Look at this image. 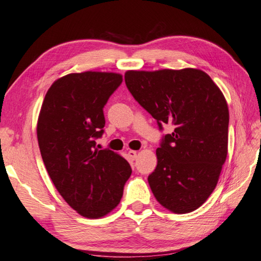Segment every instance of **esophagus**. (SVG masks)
I'll return each mask as SVG.
<instances>
[{"label": "esophagus", "mask_w": 261, "mask_h": 261, "mask_svg": "<svg viewBox=\"0 0 261 261\" xmlns=\"http://www.w3.org/2000/svg\"><path fill=\"white\" fill-rule=\"evenodd\" d=\"M127 154H129V156H130L132 160H136V158H137V150H129V151H127Z\"/></svg>", "instance_id": "1"}]
</instances>
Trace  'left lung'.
<instances>
[{
  "instance_id": "left-lung-1",
  "label": "left lung",
  "mask_w": 261,
  "mask_h": 261,
  "mask_svg": "<svg viewBox=\"0 0 261 261\" xmlns=\"http://www.w3.org/2000/svg\"><path fill=\"white\" fill-rule=\"evenodd\" d=\"M126 88L153 116L160 130L173 125L156 149L158 165L148 176L156 200L174 213H188L216 188L228 148L226 99L201 69L127 70Z\"/></svg>"
}]
</instances>
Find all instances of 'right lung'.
<instances>
[{
	"mask_svg": "<svg viewBox=\"0 0 261 261\" xmlns=\"http://www.w3.org/2000/svg\"><path fill=\"white\" fill-rule=\"evenodd\" d=\"M122 83L105 72L68 74L46 92L37 121L42 159L57 191L77 213L96 219L115 209L131 176L125 159L98 149L103 107Z\"/></svg>",
	"mask_w": 261,
	"mask_h": 261,
	"instance_id": "add662e5",
	"label": "right lung"
}]
</instances>
